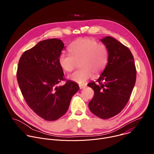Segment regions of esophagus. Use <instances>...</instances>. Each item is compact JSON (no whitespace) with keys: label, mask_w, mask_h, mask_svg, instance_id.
Segmentation results:
<instances>
[{"label":"esophagus","mask_w":154,"mask_h":154,"mask_svg":"<svg viewBox=\"0 0 154 154\" xmlns=\"http://www.w3.org/2000/svg\"><path fill=\"white\" fill-rule=\"evenodd\" d=\"M86 86V85H85V84H80V85H79V87H80V90L85 88Z\"/></svg>","instance_id":"1"}]
</instances>
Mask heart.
Returning <instances> with one entry per match:
<instances>
[{
	"label": "heart",
	"mask_w": 154,
	"mask_h": 154,
	"mask_svg": "<svg viewBox=\"0 0 154 154\" xmlns=\"http://www.w3.org/2000/svg\"><path fill=\"white\" fill-rule=\"evenodd\" d=\"M70 54L62 53L58 57L60 67L65 71L74 70L79 62L80 69L69 76V79L78 83H84L93 74L100 75L108 61L106 48L94 39L80 38L72 42L68 48Z\"/></svg>",
	"instance_id": "1"
}]
</instances>
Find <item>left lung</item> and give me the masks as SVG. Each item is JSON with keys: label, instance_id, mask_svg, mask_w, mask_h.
Returning a JSON list of instances; mask_svg holds the SVG:
<instances>
[{"label": "left lung", "instance_id": "1", "mask_svg": "<svg viewBox=\"0 0 154 154\" xmlns=\"http://www.w3.org/2000/svg\"><path fill=\"white\" fill-rule=\"evenodd\" d=\"M108 52L106 66L96 82L88 84L94 91L90 111L106 119L119 114L127 103L136 82L137 71L130 49L110 36L101 39Z\"/></svg>", "mask_w": 154, "mask_h": 154}]
</instances>
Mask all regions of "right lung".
Wrapping results in <instances>:
<instances>
[{
  "mask_svg": "<svg viewBox=\"0 0 154 154\" xmlns=\"http://www.w3.org/2000/svg\"><path fill=\"white\" fill-rule=\"evenodd\" d=\"M64 47L59 39L41 41L25 51L18 63L16 77L25 101L37 115L49 121L66 113L72 97L79 90L77 83L63 77L58 57ZM63 80L65 84L58 87Z\"/></svg>",
  "mask_w": 154,
  "mask_h": 154,
  "instance_id": "right-lung-1",
  "label": "right lung"
}]
</instances>
